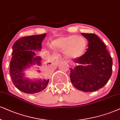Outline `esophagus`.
<instances>
[{
  "label": "esophagus",
  "instance_id": "obj_1",
  "mask_svg": "<svg viewBox=\"0 0 120 120\" xmlns=\"http://www.w3.org/2000/svg\"><path fill=\"white\" fill-rule=\"evenodd\" d=\"M51 62L52 63H52H54V64H56V63H57V60H56V58H53L52 60H51Z\"/></svg>",
  "mask_w": 120,
  "mask_h": 120
}]
</instances>
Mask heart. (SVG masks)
Masks as SVG:
<instances>
[{"mask_svg":"<svg viewBox=\"0 0 120 120\" xmlns=\"http://www.w3.org/2000/svg\"><path fill=\"white\" fill-rule=\"evenodd\" d=\"M52 44L54 48L64 50L65 56L68 59H76L82 56L87 45L83 38L74 35L58 38Z\"/></svg>","mask_w":120,"mask_h":120,"instance_id":"obj_1","label":"heart"}]
</instances>
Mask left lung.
<instances>
[{
	"label": "left lung",
	"mask_w": 120,
	"mask_h": 120,
	"mask_svg": "<svg viewBox=\"0 0 120 120\" xmlns=\"http://www.w3.org/2000/svg\"><path fill=\"white\" fill-rule=\"evenodd\" d=\"M88 42L83 55L74 60L77 64L71 68L73 86L83 92H94L102 88L112 75V60L105 44L97 35L81 33Z\"/></svg>",
	"instance_id": "8db88e82"
}]
</instances>
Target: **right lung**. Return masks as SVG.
<instances>
[{
    "label": "right lung",
    "mask_w": 120,
    "mask_h": 120,
    "mask_svg": "<svg viewBox=\"0 0 120 120\" xmlns=\"http://www.w3.org/2000/svg\"><path fill=\"white\" fill-rule=\"evenodd\" d=\"M46 34L22 37L13 44L10 63V75L14 85L20 91L28 94L40 92L46 88L49 79H29L24 76V71L32 65L41 64V58L35 56L34 51H41L42 42Z\"/></svg>",
    "instance_id": "1"
}]
</instances>
